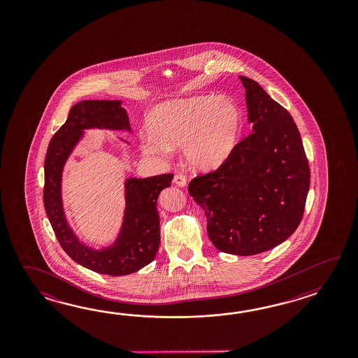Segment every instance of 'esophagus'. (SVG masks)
Masks as SVG:
<instances>
[{
    "instance_id": "esophagus-1",
    "label": "esophagus",
    "mask_w": 358,
    "mask_h": 358,
    "mask_svg": "<svg viewBox=\"0 0 358 358\" xmlns=\"http://www.w3.org/2000/svg\"><path fill=\"white\" fill-rule=\"evenodd\" d=\"M173 182H174V184L178 185V187H185V185H187V178L182 176V174H176Z\"/></svg>"
}]
</instances>
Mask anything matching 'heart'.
Here are the masks:
<instances>
[{"mask_svg":"<svg viewBox=\"0 0 358 358\" xmlns=\"http://www.w3.org/2000/svg\"><path fill=\"white\" fill-rule=\"evenodd\" d=\"M148 128L151 133L139 134L143 152L165 156L170 148L182 145L192 168L213 171L234 152L243 129V115L225 96H194L155 107Z\"/></svg>","mask_w":358,"mask_h":358,"instance_id":"1","label":"heart"}]
</instances>
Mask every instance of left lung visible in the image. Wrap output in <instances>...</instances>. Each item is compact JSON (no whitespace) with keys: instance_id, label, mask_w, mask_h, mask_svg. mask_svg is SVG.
<instances>
[{"instance_id":"obj_1","label":"left lung","mask_w":358,"mask_h":358,"mask_svg":"<svg viewBox=\"0 0 358 358\" xmlns=\"http://www.w3.org/2000/svg\"><path fill=\"white\" fill-rule=\"evenodd\" d=\"M239 79L253 133L220 168L190 180L188 190L205 211L213 245L252 256L296 231L310 189V166L292 115L257 82Z\"/></svg>"}]
</instances>
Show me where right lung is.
I'll return each instance as SVG.
<instances>
[{"label": "right lung", "instance_id": "obj_1", "mask_svg": "<svg viewBox=\"0 0 358 358\" xmlns=\"http://www.w3.org/2000/svg\"><path fill=\"white\" fill-rule=\"evenodd\" d=\"M131 131L129 116L122 101H82L70 108L68 119L55 133L45 159L43 203L47 217L62 250L76 264L99 274L120 276L136 273L152 262L160 245L157 198L171 185L173 174L129 178L125 187L122 228L114 243L94 250L79 241L66 220L61 198L64 165L87 129ZM128 143L127 141H124Z\"/></svg>", "mask_w": 358, "mask_h": 358}]
</instances>
